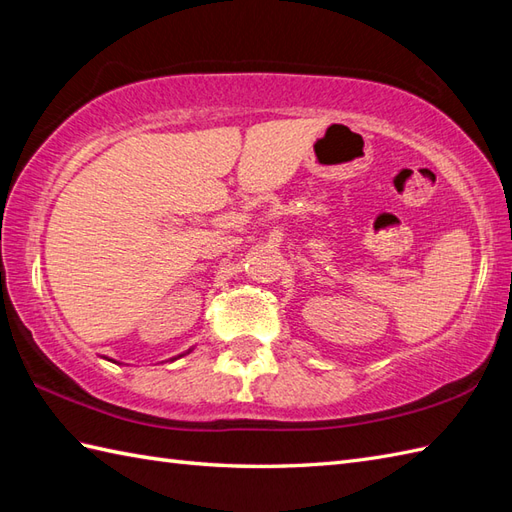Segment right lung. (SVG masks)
Returning <instances> with one entry per match:
<instances>
[{
    "mask_svg": "<svg viewBox=\"0 0 512 512\" xmlns=\"http://www.w3.org/2000/svg\"><path fill=\"white\" fill-rule=\"evenodd\" d=\"M189 352H191V350H189ZM189 352H187V354H189ZM180 356H184V354H180ZM107 361H112V358H107ZM171 361H173V358H171ZM114 363H116V361H114Z\"/></svg>",
    "mask_w": 512,
    "mask_h": 512,
    "instance_id": "1",
    "label": "right lung"
}]
</instances>
